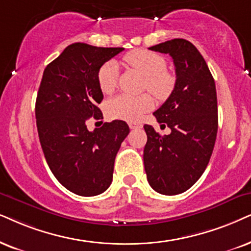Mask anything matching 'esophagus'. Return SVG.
I'll list each match as a JSON object with an SVG mask.
<instances>
[{
  "label": "esophagus",
  "instance_id": "1",
  "mask_svg": "<svg viewBox=\"0 0 251 251\" xmlns=\"http://www.w3.org/2000/svg\"><path fill=\"white\" fill-rule=\"evenodd\" d=\"M129 128L131 129H138V128H142V124L141 123H129L128 124Z\"/></svg>",
  "mask_w": 251,
  "mask_h": 251
}]
</instances>
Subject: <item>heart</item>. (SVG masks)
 <instances>
[{"mask_svg": "<svg viewBox=\"0 0 251 251\" xmlns=\"http://www.w3.org/2000/svg\"><path fill=\"white\" fill-rule=\"evenodd\" d=\"M126 62L145 76V89H148L157 100H164L175 89L176 78L167 72V61L162 55L146 50H134L125 56ZM118 81V69L116 62L107 61L100 68L97 83L104 95H111L115 91ZM154 100L149 94L140 96L119 95L110 100L105 105V112L109 118L136 122L144 113L153 109Z\"/></svg>", "mask_w": 251, "mask_h": 251, "instance_id": "obj_1", "label": "heart"}]
</instances>
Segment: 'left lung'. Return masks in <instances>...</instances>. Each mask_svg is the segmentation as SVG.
Returning <instances> with one entry per match:
<instances>
[{"label": "left lung", "instance_id": "left-lung-1", "mask_svg": "<svg viewBox=\"0 0 251 251\" xmlns=\"http://www.w3.org/2000/svg\"><path fill=\"white\" fill-rule=\"evenodd\" d=\"M149 50L173 58L176 84L154 112L170 134L161 136L153 126H144L145 170L155 191L178 195L201 178L210 162L218 132L217 90L206 61L190 41L171 39Z\"/></svg>", "mask_w": 251, "mask_h": 251}]
</instances>
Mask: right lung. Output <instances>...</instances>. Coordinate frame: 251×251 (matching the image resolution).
<instances>
[{
	"instance_id": "add662e5",
	"label": "right lung",
	"mask_w": 251,
	"mask_h": 251,
	"mask_svg": "<svg viewBox=\"0 0 251 251\" xmlns=\"http://www.w3.org/2000/svg\"><path fill=\"white\" fill-rule=\"evenodd\" d=\"M123 50L75 43L44 71L36 100L40 145L53 175L75 195L97 196L109 188L116 155L129 133L123 120L104 123L93 132L85 125L91 117L103 119L97 74Z\"/></svg>"
}]
</instances>
